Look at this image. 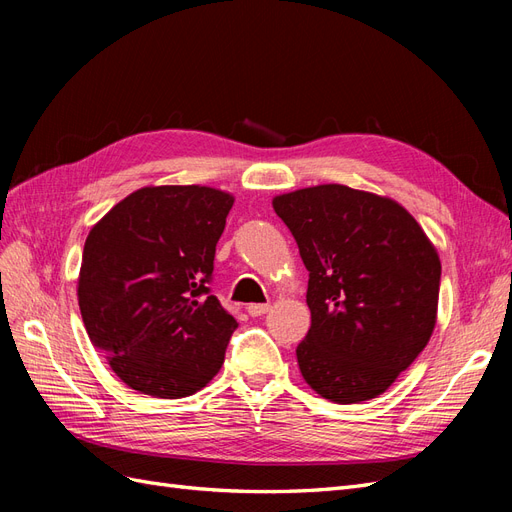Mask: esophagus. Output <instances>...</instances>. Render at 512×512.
<instances>
[{
	"label": "esophagus",
	"instance_id": "obj_1",
	"mask_svg": "<svg viewBox=\"0 0 512 512\" xmlns=\"http://www.w3.org/2000/svg\"><path fill=\"white\" fill-rule=\"evenodd\" d=\"M269 307H271L269 303H250V305H247V314H250L252 318H256V316L267 314Z\"/></svg>",
	"mask_w": 512,
	"mask_h": 512
}]
</instances>
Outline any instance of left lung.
<instances>
[{"instance_id":"left-lung-1","label":"left lung","mask_w":512,"mask_h":512,"mask_svg":"<svg viewBox=\"0 0 512 512\" xmlns=\"http://www.w3.org/2000/svg\"><path fill=\"white\" fill-rule=\"evenodd\" d=\"M309 271L312 312L297 361L335 404L382 395L436 327L440 258L391 198L327 183L273 198Z\"/></svg>"}]
</instances>
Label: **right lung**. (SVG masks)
I'll list each match as a JSON object with an SVG mask.
<instances>
[{
	"label": "right lung",
	"mask_w": 512,
	"mask_h": 512,
	"mask_svg": "<svg viewBox=\"0 0 512 512\" xmlns=\"http://www.w3.org/2000/svg\"><path fill=\"white\" fill-rule=\"evenodd\" d=\"M232 203L207 185L141 188L89 230L81 316L91 344L130 389L179 399L220 371L237 320L209 282Z\"/></svg>",
	"instance_id": "add662e5"
}]
</instances>
